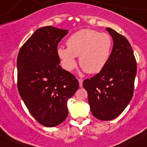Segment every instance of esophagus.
Masks as SVG:
<instances>
[{
    "label": "esophagus",
    "instance_id": "34e87169",
    "mask_svg": "<svg viewBox=\"0 0 147 147\" xmlns=\"http://www.w3.org/2000/svg\"><path fill=\"white\" fill-rule=\"evenodd\" d=\"M78 82H79V86H80V87H82L83 79H82V78H78Z\"/></svg>",
    "mask_w": 147,
    "mask_h": 147
}]
</instances>
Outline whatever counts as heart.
I'll list each match as a JSON object with an SVG mask.
<instances>
[{"label": "heart", "instance_id": "heart-1", "mask_svg": "<svg viewBox=\"0 0 147 147\" xmlns=\"http://www.w3.org/2000/svg\"><path fill=\"white\" fill-rule=\"evenodd\" d=\"M67 48L59 47L57 53L62 65L68 71L76 68V57H79V65L87 73H98L108 62L112 47V37L106 33L84 29L71 34L67 40Z\"/></svg>", "mask_w": 147, "mask_h": 147}]
</instances>
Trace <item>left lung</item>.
<instances>
[{
	"mask_svg": "<svg viewBox=\"0 0 147 147\" xmlns=\"http://www.w3.org/2000/svg\"><path fill=\"white\" fill-rule=\"evenodd\" d=\"M106 30L114 41L109 60L99 73L83 82L91 111L100 121L113 120L123 111L132 99L137 75V62L129 41L113 29Z\"/></svg>",
	"mask_w": 147,
	"mask_h": 147,
	"instance_id": "left-lung-1",
	"label": "left lung"
}]
</instances>
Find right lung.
<instances>
[{
  "label": "right lung",
  "mask_w": 147,
  "mask_h": 147,
  "mask_svg": "<svg viewBox=\"0 0 147 147\" xmlns=\"http://www.w3.org/2000/svg\"><path fill=\"white\" fill-rule=\"evenodd\" d=\"M68 31L52 26L38 29L17 56L20 95L32 116L47 127L66 119L67 101L79 87L77 78L59 65L57 47Z\"/></svg>",
  "instance_id": "right-lung-1"
}]
</instances>
